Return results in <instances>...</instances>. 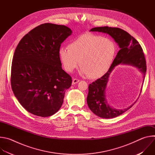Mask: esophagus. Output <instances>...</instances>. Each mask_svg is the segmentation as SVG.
I'll list each match as a JSON object with an SVG mask.
<instances>
[{
  "mask_svg": "<svg viewBox=\"0 0 155 155\" xmlns=\"http://www.w3.org/2000/svg\"><path fill=\"white\" fill-rule=\"evenodd\" d=\"M80 81V80L77 79V78H74L72 80V84H77V83H78Z\"/></svg>",
  "mask_w": 155,
  "mask_h": 155,
  "instance_id": "34e87169",
  "label": "esophagus"
}]
</instances>
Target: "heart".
Returning <instances> with one entry per match:
<instances>
[{"label":"heart","instance_id":"b5f03b06","mask_svg":"<svg viewBox=\"0 0 155 155\" xmlns=\"http://www.w3.org/2000/svg\"><path fill=\"white\" fill-rule=\"evenodd\" d=\"M115 53V45L110 39L86 34L69 43L68 50L60 48L58 58L67 72H72L78 62L81 74L95 79L107 73L112 64Z\"/></svg>","mask_w":155,"mask_h":155}]
</instances>
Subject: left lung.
<instances>
[{
    "label": "left lung",
    "instance_id": "8db88e82",
    "mask_svg": "<svg viewBox=\"0 0 155 155\" xmlns=\"http://www.w3.org/2000/svg\"><path fill=\"white\" fill-rule=\"evenodd\" d=\"M90 31L109 34L118 43L120 48L111 67L107 73L101 78L90 84L87 97V105L95 115L103 118H115L126 112L137 101L133 104L123 110L115 109L108 105L105 99V91L109 75L115 66L123 64L131 65L137 68L143 74L144 78L147 71L144 53L137 40L126 31L120 28L108 26L97 27L91 29Z\"/></svg>",
    "mask_w": 155,
    "mask_h": 155
}]
</instances>
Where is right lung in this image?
I'll list each match as a JSON object with an SVG mask.
<instances>
[{
    "instance_id": "right-lung-1",
    "label": "right lung",
    "mask_w": 155,
    "mask_h": 155,
    "mask_svg": "<svg viewBox=\"0 0 155 155\" xmlns=\"http://www.w3.org/2000/svg\"><path fill=\"white\" fill-rule=\"evenodd\" d=\"M71 34L67 26L45 23L29 32L17 45L11 86L20 104L29 113L47 117L61 107L72 80L62 69L58 51Z\"/></svg>"
}]
</instances>
